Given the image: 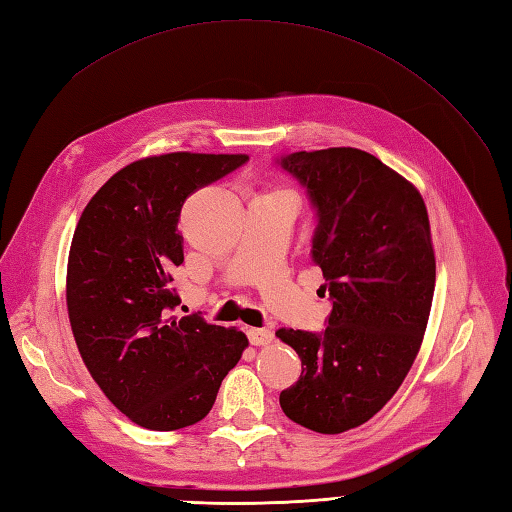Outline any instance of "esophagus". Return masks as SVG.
I'll list each match as a JSON object with an SVG mask.
<instances>
[{
  "label": "esophagus",
  "mask_w": 512,
  "mask_h": 512,
  "mask_svg": "<svg viewBox=\"0 0 512 512\" xmlns=\"http://www.w3.org/2000/svg\"><path fill=\"white\" fill-rule=\"evenodd\" d=\"M273 339H275V334L266 328H250L248 330V341L253 345H268V343H273Z\"/></svg>",
  "instance_id": "obj_1"
}]
</instances>
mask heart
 Instances as JSON below:
<instances>
[{
  "instance_id": "b5f03b06",
  "label": "heart",
  "mask_w": 512,
  "mask_h": 512,
  "mask_svg": "<svg viewBox=\"0 0 512 512\" xmlns=\"http://www.w3.org/2000/svg\"><path fill=\"white\" fill-rule=\"evenodd\" d=\"M277 193H286V191H277Z\"/></svg>"
}]
</instances>
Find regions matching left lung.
Returning <instances> with one entry per match:
<instances>
[{"label": "left lung", "instance_id": "8db88e82", "mask_svg": "<svg viewBox=\"0 0 512 512\" xmlns=\"http://www.w3.org/2000/svg\"><path fill=\"white\" fill-rule=\"evenodd\" d=\"M277 162L317 211L310 255L332 301L323 332L277 330L301 358L279 405L332 436L383 409L416 361L436 288L429 215L418 189L367 151H295Z\"/></svg>", "mask_w": 512, "mask_h": 512}]
</instances>
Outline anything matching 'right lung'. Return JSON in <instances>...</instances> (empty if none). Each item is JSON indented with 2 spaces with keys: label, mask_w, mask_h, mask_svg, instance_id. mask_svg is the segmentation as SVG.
<instances>
[{
  "label": "right lung",
  "mask_w": 512,
  "mask_h": 512,
  "mask_svg": "<svg viewBox=\"0 0 512 512\" xmlns=\"http://www.w3.org/2000/svg\"><path fill=\"white\" fill-rule=\"evenodd\" d=\"M244 154H176L136 160L85 206L68 257V314L96 385L151 431H176L211 411L248 339L200 314L176 317L173 268L184 262V200L242 167Z\"/></svg>",
  "instance_id": "1"
}]
</instances>
